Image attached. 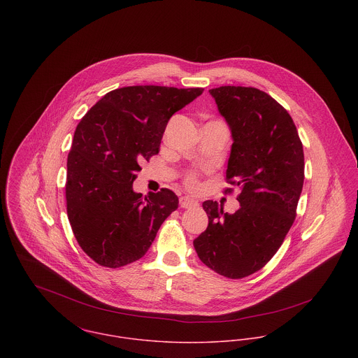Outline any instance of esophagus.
Here are the masks:
<instances>
[{
	"label": "esophagus",
	"mask_w": 358,
	"mask_h": 358,
	"mask_svg": "<svg viewBox=\"0 0 358 358\" xmlns=\"http://www.w3.org/2000/svg\"><path fill=\"white\" fill-rule=\"evenodd\" d=\"M179 204L182 208H186V209H189V208H194V206H197L199 203L196 201V200H193L192 197H189V196H183V197H180V200H179Z\"/></svg>",
	"instance_id": "obj_1"
}]
</instances>
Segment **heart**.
Wrapping results in <instances>:
<instances>
[{
  "label": "heart",
  "mask_w": 358,
  "mask_h": 358,
  "mask_svg": "<svg viewBox=\"0 0 358 358\" xmlns=\"http://www.w3.org/2000/svg\"><path fill=\"white\" fill-rule=\"evenodd\" d=\"M187 183H189L190 186H196V179H194V176H189Z\"/></svg>",
  "instance_id": "b5f03b06"
}]
</instances>
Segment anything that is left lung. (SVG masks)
Wrapping results in <instances>:
<instances>
[{"label":"left lung","mask_w":358,"mask_h":358,"mask_svg":"<svg viewBox=\"0 0 358 358\" xmlns=\"http://www.w3.org/2000/svg\"><path fill=\"white\" fill-rule=\"evenodd\" d=\"M231 132L226 179L238 186L234 213L208 200V227L193 243L201 262L229 278L260 270L281 247L305 179V155L288 111L266 92L247 87L209 90Z\"/></svg>","instance_id":"1"}]
</instances>
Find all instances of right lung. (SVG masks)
<instances>
[{
	"mask_svg": "<svg viewBox=\"0 0 358 358\" xmlns=\"http://www.w3.org/2000/svg\"><path fill=\"white\" fill-rule=\"evenodd\" d=\"M203 88L138 85L106 94L80 121L67 157L66 201L83 251L106 267L145 255L178 196L134 192L141 164L158 153L169 118Z\"/></svg>",
	"mask_w": 358,
	"mask_h": 358,
	"instance_id": "right-lung-1",
	"label": "right lung"
}]
</instances>
